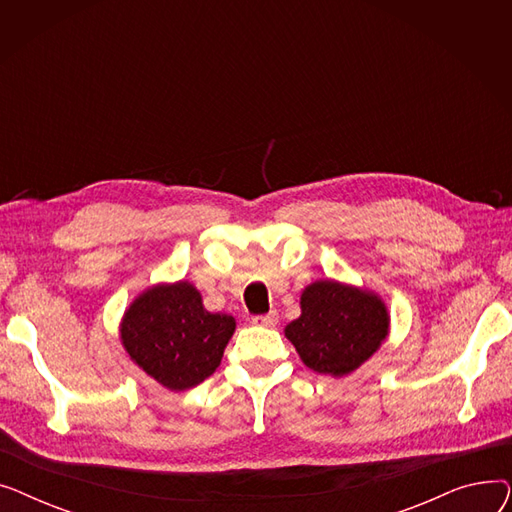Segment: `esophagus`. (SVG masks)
<instances>
[{
    "label": "esophagus",
    "mask_w": 512,
    "mask_h": 512,
    "mask_svg": "<svg viewBox=\"0 0 512 512\" xmlns=\"http://www.w3.org/2000/svg\"><path fill=\"white\" fill-rule=\"evenodd\" d=\"M251 321L255 326H263V328H274L278 324V313L276 311H270L265 315H255L251 317Z\"/></svg>",
    "instance_id": "obj_1"
}]
</instances>
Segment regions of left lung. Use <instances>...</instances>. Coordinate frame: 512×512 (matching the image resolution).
Returning a JSON list of instances; mask_svg holds the SVG:
<instances>
[{
    "mask_svg": "<svg viewBox=\"0 0 512 512\" xmlns=\"http://www.w3.org/2000/svg\"><path fill=\"white\" fill-rule=\"evenodd\" d=\"M301 309V317L286 326V338L317 373H351L378 351L388 334L384 303L371 292L338 282L307 286Z\"/></svg>",
    "mask_w": 512,
    "mask_h": 512,
    "instance_id": "left-lung-1",
    "label": "left lung"
}]
</instances>
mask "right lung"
<instances>
[{"mask_svg":"<svg viewBox=\"0 0 512 512\" xmlns=\"http://www.w3.org/2000/svg\"><path fill=\"white\" fill-rule=\"evenodd\" d=\"M234 328L230 315L205 311L197 288L178 282L155 286L130 305L122 344L153 380L186 390L218 369Z\"/></svg>","mask_w":512,"mask_h":512,"instance_id":"obj_1","label":"right lung"}]
</instances>
